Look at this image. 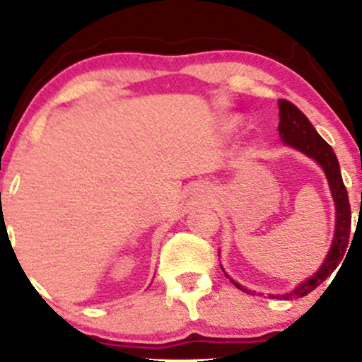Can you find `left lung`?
<instances>
[{"label":"left lung","instance_id":"obj_1","mask_svg":"<svg viewBox=\"0 0 362 362\" xmlns=\"http://www.w3.org/2000/svg\"><path fill=\"white\" fill-rule=\"evenodd\" d=\"M279 136L291 148H296L298 151L305 153L306 156L313 158L315 161L323 168L325 175L328 178V185H330L332 197L335 202V211H337V221H335V235L334 242H332L330 252H328L325 262L318 272L303 281L296 289L286 294H272L274 300H296V298H303L311 293L315 288H318L323 281L330 276L332 272L337 269L339 262H342L344 253L349 245V235H351V204H349V195L347 189L344 185L342 175H340L339 160L335 156L334 149L327 143L322 136L315 131L303 112L298 109L294 103L288 100H279ZM231 282L243 293L250 294V289L243 288L238 282L231 279Z\"/></svg>","mask_w":362,"mask_h":362}]
</instances>
